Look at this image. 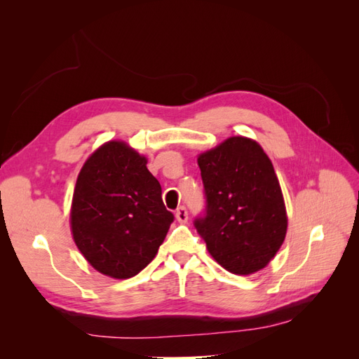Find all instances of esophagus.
<instances>
[{
	"label": "esophagus",
	"mask_w": 359,
	"mask_h": 359,
	"mask_svg": "<svg viewBox=\"0 0 359 359\" xmlns=\"http://www.w3.org/2000/svg\"><path fill=\"white\" fill-rule=\"evenodd\" d=\"M177 220H178L180 223H187L189 214H187L186 206H178V210H177Z\"/></svg>",
	"instance_id": "esophagus-1"
}]
</instances>
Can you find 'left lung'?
<instances>
[{
  "label": "left lung",
  "instance_id": "8db88e82",
  "mask_svg": "<svg viewBox=\"0 0 359 359\" xmlns=\"http://www.w3.org/2000/svg\"><path fill=\"white\" fill-rule=\"evenodd\" d=\"M205 214L194 227L224 269L247 276L265 268L285 241L287 215L273 163L256 140L226 139L198 157Z\"/></svg>",
  "mask_w": 359,
  "mask_h": 359
}]
</instances>
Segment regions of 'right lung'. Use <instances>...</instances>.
Masks as SVG:
<instances>
[{
  "label": "right lung",
  "mask_w": 359,
  "mask_h": 359,
  "mask_svg": "<svg viewBox=\"0 0 359 359\" xmlns=\"http://www.w3.org/2000/svg\"><path fill=\"white\" fill-rule=\"evenodd\" d=\"M173 214L147 158L121 140L95 149L82 166L70 223L79 252L112 278L139 274L165 241Z\"/></svg>",
  "instance_id": "obj_1"
}]
</instances>
